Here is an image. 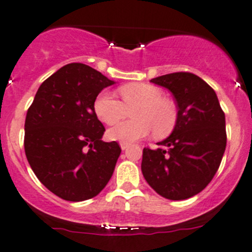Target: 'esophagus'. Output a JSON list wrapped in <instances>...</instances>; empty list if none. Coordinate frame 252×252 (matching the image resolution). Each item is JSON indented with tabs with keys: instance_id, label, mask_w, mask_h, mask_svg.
Returning <instances> with one entry per match:
<instances>
[{
	"instance_id": "1",
	"label": "esophagus",
	"mask_w": 252,
	"mask_h": 252,
	"mask_svg": "<svg viewBox=\"0 0 252 252\" xmlns=\"http://www.w3.org/2000/svg\"><path fill=\"white\" fill-rule=\"evenodd\" d=\"M129 146H130V144H126V142H121V148L122 150H126Z\"/></svg>"
}]
</instances>
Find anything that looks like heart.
Returning <instances> with one entry per match:
<instances>
[{
  "label": "heart",
  "instance_id": "obj_1",
  "mask_svg": "<svg viewBox=\"0 0 252 252\" xmlns=\"http://www.w3.org/2000/svg\"><path fill=\"white\" fill-rule=\"evenodd\" d=\"M122 101L108 92H101L94 101L96 116L108 126L118 123L128 116L133 119L122 122L107 131L111 140L133 142L148 135L164 136L174 129L177 119L176 106L164 97L160 88L148 83H129L119 87Z\"/></svg>",
  "mask_w": 252,
  "mask_h": 252
}]
</instances>
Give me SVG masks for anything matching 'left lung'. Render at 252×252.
I'll return each instance as SVG.
<instances>
[{
  "instance_id": "obj_1",
  "label": "left lung",
  "mask_w": 252,
  "mask_h": 252,
  "mask_svg": "<svg viewBox=\"0 0 252 252\" xmlns=\"http://www.w3.org/2000/svg\"><path fill=\"white\" fill-rule=\"evenodd\" d=\"M151 82L173 93L179 111L173 134L156 150L142 151V174L161 197L187 199L210 184L221 164L227 144L224 112L215 91L193 73H168Z\"/></svg>"
}]
</instances>
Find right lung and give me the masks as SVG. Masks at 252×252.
Masks as SVG:
<instances>
[{
  "label": "right lung",
  "instance_id": "obj_1",
  "mask_svg": "<svg viewBox=\"0 0 252 252\" xmlns=\"http://www.w3.org/2000/svg\"><path fill=\"white\" fill-rule=\"evenodd\" d=\"M115 82L84 63L65 65L37 91L25 119L24 148L37 179L62 199L82 202L110 181L122 150L101 140L94 101Z\"/></svg>",
  "mask_w": 252,
  "mask_h": 252
}]
</instances>
